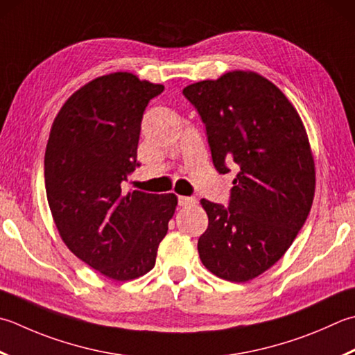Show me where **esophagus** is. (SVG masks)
<instances>
[{"mask_svg":"<svg viewBox=\"0 0 355 355\" xmlns=\"http://www.w3.org/2000/svg\"><path fill=\"white\" fill-rule=\"evenodd\" d=\"M178 205L182 207L193 206V205H197V198H193V197H178Z\"/></svg>","mask_w":355,"mask_h":355,"instance_id":"1","label":"esophagus"}]
</instances>
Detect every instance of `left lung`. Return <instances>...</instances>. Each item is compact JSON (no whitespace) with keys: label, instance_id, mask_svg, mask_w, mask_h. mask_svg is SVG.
Masks as SVG:
<instances>
[{"label":"left lung","instance_id":"8db88e82","mask_svg":"<svg viewBox=\"0 0 355 355\" xmlns=\"http://www.w3.org/2000/svg\"><path fill=\"white\" fill-rule=\"evenodd\" d=\"M220 173L239 169L229 207L201 200L209 218L198 254L220 279L245 283L279 261L308 218L315 164L304 124L272 81L252 71L186 86Z\"/></svg>","mask_w":355,"mask_h":355}]
</instances>
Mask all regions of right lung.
Wrapping results in <instances>:
<instances>
[{
    "instance_id": "obj_1",
    "label": "right lung",
    "mask_w": 355,
    "mask_h": 355,
    "mask_svg": "<svg viewBox=\"0 0 355 355\" xmlns=\"http://www.w3.org/2000/svg\"><path fill=\"white\" fill-rule=\"evenodd\" d=\"M163 85L114 72L69 96L44 155L47 203L69 251L107 279L134 280L155 266L175 214V193H124L135 171L141 118Z\"/></svg>"
}]
</instances>
